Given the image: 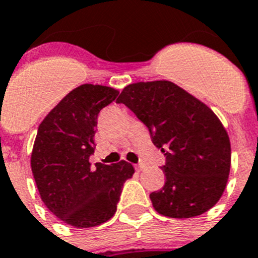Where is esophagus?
Wrapping results in <instances>:
<instances>
[{
	"instance_id": "esophagus-1",
	"label": "esophagus",
	"mask_w": 258,
	"mask_h": 258,
	"mask_svg": "<svg viewBox=\"0 0 258 258\" xmlns=\"http://www.w3.org/2000/svg\"><path fill=\"white\" fill-rule=\"evenodd\" d=\"M143 168H144V165H143V164H135L136 172H140V170H143Z\"/></svg>"
}]
</instances>
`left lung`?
I'll return each mask as SVG.
<instances>
[{"label": "left lung", "mask_w": 258, "mask_h": 258, "mask_svg": "<svg viewBox=\"0 0 258 258\" xmlns=\"http://www.w3.org/2000/svg\"><path fill=\"white\" fill-rule=\"evenodd\" d=\"M116 102L147 125L165 156V185L149 194L156 211L185 219L215 206L228 179L231 144L213 110L170 81L131 84Z\"/></svg>", "instance_id": "left-lung-1"}]
</instances>
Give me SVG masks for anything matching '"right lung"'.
I'll return each instance as SVG.
<instances>
[{
	"mask_svg": "<svg viewBox=\"0 0 258 258\" xmlns=\"http://www.w3.org/2000/svg\"><path fill=\"white\" fill-rule=\"evenodd\" d=\"M118 90L84 84L73 89L43 119L31 155V169L45 207L64 223L89 228L116 211L123 183L135 169L127 161L97 162L94 135L99 111L115 101Z\"/></svg>",
	"mask_w": 258,
	"mask_h": 258,
	"instance_id": "obj_1",
	"label": "right lung"
}]
</instances>
